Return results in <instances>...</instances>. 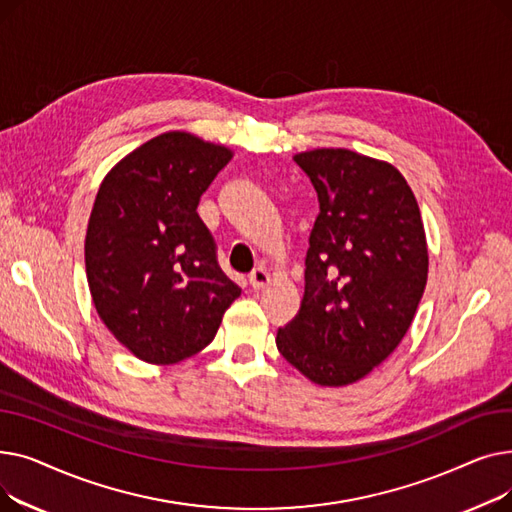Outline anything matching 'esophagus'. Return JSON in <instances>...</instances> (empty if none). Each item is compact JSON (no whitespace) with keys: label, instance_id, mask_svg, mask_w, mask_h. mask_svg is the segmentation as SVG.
Segmentation results:
<instances>
[{"label":"esophagus","instance_id":"1","mask_svg":"<svg viewBox=\"0 0 512 512\" xmlns=\"http://www.w3.org/2000/svg\"><path fill=\"white\" fill-rule=\"evenodd\" d=\"M267 282H270V276H267V272L263 270V267H257V270H253L251 276H249V284H251V288L255 292L263 290L267 286Z\"/></svg>","mask_w":512,"mask_h":512}]
</instances>
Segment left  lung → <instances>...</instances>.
Here are the masks:
<instances>
[{
  "mask_svg": "<svg viewBox=\"0 0 512 512\" xmlns=\"http://www.w3.org/2000/svg\"><path fill=\"white\" fill-rule=\"evenodd\" d=\"M319 215L305 257L299 315L278 330L280 355L319 386L353 384L405 338L427 282V245L407 180L348 149L294 155Z\"/></svg>",
  "mask_w": 512,
  "mask_h": 512,
  "instance_id": "obj_1",
  "label": "left lung"
}]
</instances>
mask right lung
Here are the masks:
<instances>
[{"label": "right lung", "mask_w": 512, "mask_h": 512, "mask_svg": "<svg viewBox=\"0 0 512 512\" xmlns=\"http://www.w3.org/2000/svg\"><path fill=\"white\" fill-rule=\"evenodd\" d=\"M232 151L166 132L105 176L85 240L87 280L103 324L139 359L178 363L213 340L240 288L197 213Z\"/></svg>", "instance_id": "right-lung-1"}]
</instances>
